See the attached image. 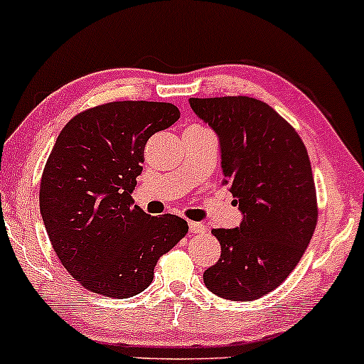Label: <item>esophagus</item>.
<instances>
[{"instance_id":"34e87169","label":"esophagus","mask_w":364,"mask_h":364,"mask_svg":"<svg viewBox=\"0 0 364 364\" xmlns=\"http://www.w3.org/2000/svg\"><path fill=\"white\" fill-rule=\"evenodd\" d=\"M188 228H190L191 235H198V232L205 231V225H203L202 223H195V220H191V223H188Z\"/></svg>"}]
</instances>
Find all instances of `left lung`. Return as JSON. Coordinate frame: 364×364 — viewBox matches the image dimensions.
Returning <instances> with one entry per match:
<instances>
[{"label":"left lung","instance_id":"left-lung-1","mask_svg":"<svg viewBox=\"0 0 364 364\" xmlns=\"http://www.w3.org/2000/svg\"><path fill=\"white\" fill-rule=\"evenodd\" d=\"M219 135L224 185L243 220L212 229L220 258L203 272L219 298L253 301L286 281L306 252L316 220L310 157L296 129L267 102L246 95L190 99Z\"/></svg>","mask_w":364,"mask_h":364}]
</instances>
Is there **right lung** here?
<instances>
[{
  "mask_svg": "<svg viewBox=\"0 0 364 364\" xmlns=\"http://www.w3.org/2000/svg\"><path fill=\"white\" fill-rule=\"evenodd\" d=\"M178 119L174 104L118 101L78 112L58 135L41 179V215L61 265L85 289L139 294L159 258L186 236L185 219L150 217L132 198L145 144Z\"/></svg>",
  "mask_w": 364,
  "mask_h": 364,
  "instance_id": "obj_1",
  "label": "right lung"
}]
</instances>
